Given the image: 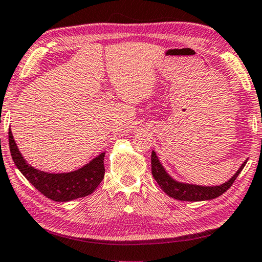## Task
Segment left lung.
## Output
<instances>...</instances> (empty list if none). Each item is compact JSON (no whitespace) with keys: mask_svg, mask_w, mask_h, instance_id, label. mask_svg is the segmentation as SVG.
Listing matches in <instances>:
<instances>
[{"mask_svg":"<svg viewBox=\"0 0 262 262\" xmlns=\"http://www.w3.org/2000/svg\"><path fill=\"white\" fill-rule=\"evenodd\" d=\"M246 162H244L243 165L239 167V170L237 171V173L225 184L220 185V186H210V187H206V186H196V185L178 183V181L172 179L171 177L166 173V171L164 170L162 164L159 163L156 154H155V151H152L151 173L154 176L155 180L157 181V184L161 186V188L168 195V196L180 201H205V200H211V199L219 198L222 194L227 192V190L233 185L234 180L237 179V177L242 172L244 166L246 165Z\"/></svg>","mask_w":262,"mask_h":262,"instance_id":"obj_1","label":"left lung"}]
</instances>
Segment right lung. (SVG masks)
Here are the masks:
<instances>
[{
    "label": "right lung",
    "instance_id": "obj_1",
    "mask_svg": "<svg viewBox=\"0 0 262 262\" xmlns=\"http://www.w3.org/2000/svg\"><path fill=\"white\" fill-rule=\"evenodd\" d=\"M9 147L16 166L26 179L46 198L57 202H67L90 195L104 179L105 152L77 171L69 173H47L26 163L9 129Z\"/></svg>",
    "mask_w": 262,
    "mask_h": 262
}]
</instances>
